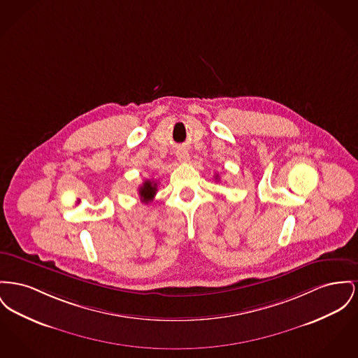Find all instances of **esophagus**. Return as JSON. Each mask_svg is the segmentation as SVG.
<instances>
[{"mask_svg":"<svg viewBox=\"0 0 358 358\" xmlns=\"http://www.w3.org/2000/svg\"><path fill=\"white\" fill-rule=\"evenodd\" d=\"M177 158H178V161L180 162H182V164H187L188 161L190 159L189 152L187 151V150H184V148H180L178 151H177Z\"/></svg>","mask_w":358,"mask_h":358,"instance_id":"obj_1","label":"esophagus"}]
</instances>
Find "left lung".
Wrapping results in <instances>:
<instances>
[{
    "instance_id": "obj_1",
    "label": "left lung",
    "mask_w": 358,
    "mask_h": 358,
    "mask_svg": "<svg viewBox=\"0 0 358 358\" xmlns=\"http://www.w3.org/2000/svg\"><path fill=\"white\" fill-rule=\"evenodd\" d=\"M216 177H217V176H216Z\"/></svg>"
}]
</instances>
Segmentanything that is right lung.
Wrapping results in <instances>:
<instances>
[{
    "instance_id": "right-lung-1",
    "label": "right lung",
    "mask_w": 358,
    "mask_h": 358,
    "mask_svg": "<svg viewBox=\"0 0 358 358\" xmlns=\"http://www.w3.org/2000/svg\"><path fill=\"white\" fill-rule=\"evenodd\" d=\"M155 193H157V182L152 180L143 181L142 187L139 188V196H141L142 201H145V203L151 201L154 199Z\"/></svg>"
}]
</instances>
